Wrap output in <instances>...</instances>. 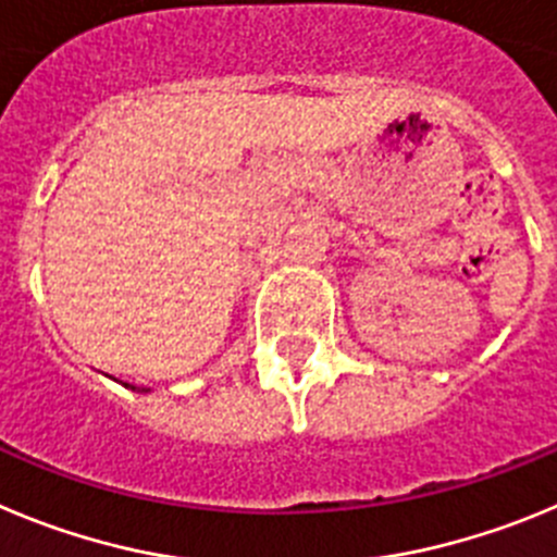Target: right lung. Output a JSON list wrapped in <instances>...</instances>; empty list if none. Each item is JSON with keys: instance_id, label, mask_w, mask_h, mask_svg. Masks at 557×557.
Segmentation results:
<instances>
[{"instance_id": "1", "label": "right lung", "mask_w": 557, "mask_h": 557, "mask_svg": "<svg viewBox=\"0 0 557 557\" xmlns=\"http://www.w3.org/2000/svg\"><path fill=\"white\" fill-rule=\"evenodd\" d=\"M124 385V388H129V391H138V394H147V391L149 388H138V385H129V383H122Z\"/></svg>"}]
</instances>
